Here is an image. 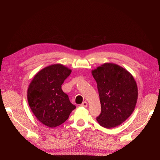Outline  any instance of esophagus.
Here are the masks:
<instances>
[{"instance_id": "esophagus-1", "label": "esophagus", "mask_w": 160, "mask_h": 160, "mask_svg": "<svg viewBox=\"0 0 160 160\" xmlns=\"http://www.w3.org/2000/svg\"><path fill=\"white\" fill-rule=\"evenodd\" d=\"M81 106H82V107H85V108L88 107V102H87V101H83V102L81 104Z\"/></svg>"}]
</instances>
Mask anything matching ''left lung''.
I'll return each instance as SVG.
<instances>
[{"label":"left lung","instance_id":"8db88e82","mask_svg":"<svg viewBox=\"0 0 160 160\" xmlns=\"http://www.w3.org/2000/svg\"><path fill=\"white\" fill-rule=\"evenodd\" d=\"M98 85L101 111L97 121L110 129L125 122L133 111L138 87L133 76L123 67L105 63L92 71Z\"/></svg>","mask_w":160,"mask_h":160}]
</instances>
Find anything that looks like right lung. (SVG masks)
Masks as SVG:
<instances>
[{
    "label": "right lung",
    "mask_w": 160,
    "mask_h": 160,
    "mask_svg": "<svg viewBox=\"0 0 160 160\" xmlns=\"http://www.w3.org/2000/svg\"><path fill=\"white\" fill-rule=\"evenodd\" d=\"M71 70L61 64H55L40 71L28 87V105L37 119L49 128L63 123L76 108L61 85Z\"/></svg>",
    "instance_id": "right-lung-1"
}]
</instances>
